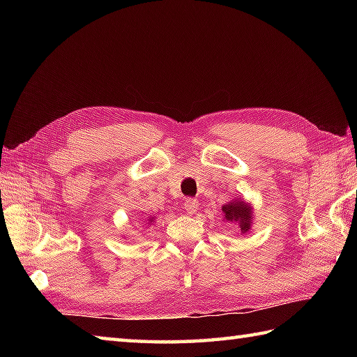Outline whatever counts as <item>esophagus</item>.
I'll list each match as a JSON object with an SVG mask.
<instances>
[{"label": "esophagus", "mask_w": 357, "mask_h": 357, "mask_svg": "<svg viewBox=\"0 0 357 357\" xmlns=\"http://www.w3.org/2000/svg\"><path fill=\"white\" fill-rule=\"evenodd\" d=\"M184 208L187 210V213L195 215L196 211L199 210V201L195 199V198H188V199H185V202H184Z\"/></svg>", "instance_id": "34e87169"}]
</instances>
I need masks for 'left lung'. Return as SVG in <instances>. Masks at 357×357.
Here are the masks:
<instances>
[{
  "label": "left lung",
  "mask_w": 357,
  "mask_h": 357,
  "mask_svg": "<svg viewBox=\"0 0 357 357\" xmlns=\"http://www.w3.org/2000/svg\"><path fill=\"white\" fill-rule=\"evenodd\" d=\"M224 216L229 222L239 224L242 231H247L250 229V222H252V210L244 201H233L230 204H224L222 207Z\"/></svg>",
  "instance_id": "1"
}]
</instances>
